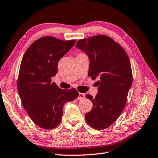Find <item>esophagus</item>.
<instances>
[{"instance_id":"esophagus-1","label":"esophagus","mask_w":158,"mask_h":158,"mask_svg":"<svg viewBox=\"0 0 158 158\" xmlns=\"http://www.w3.org/2000/svg\"><path fill=\"white\" fill-rule=\"evenodd\" d=\"M85 98V94L84 93H79V96L78 98H77V100H82V99H84Z\"/></svg>"}]
</instances>
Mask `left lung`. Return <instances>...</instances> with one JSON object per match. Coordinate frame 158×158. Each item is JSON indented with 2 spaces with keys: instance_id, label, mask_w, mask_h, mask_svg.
I'll return each instance as SVG.
<instances>
[{
  "instance_id": "obj_1",
  "label": "left lung",
  "mask_w": 158,
  "mask_h": 158,
  "mask_svg": "<svg viewBox=\"0 0 158 158\" xmlns=\"http://www.w3.org/2000/svg\"><path fill=\"white\" fill-rule=\"evenodd\" d=\"M76 47L89 58V76L100 79L95 98L85 95L93 102L85 121L94 129H105L116 121L126 105L132 84L129 57L118 43L102 35L79 40Z\"/></svg>"
}]
</instances>
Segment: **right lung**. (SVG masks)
I'll use <instances>...</instances> for the list:
<instances>
[{
	"mask_svg": "<svg viewBox=\"0 0 158 158\" xmlns=\"http://www.w3.org/2000/svg\"><path fill=\"white\" fill-rule=\"evenodd\" d=\"M75 42L51 36L40 37L28 47L21 60L19 95L32 121L43 129L59 125L64 105L79 96L76 89L63 90L51 79L57 73L58 61Z\"/></svg>",
	"mask_w": 158,
	"mask_h": 158,
	"instance_id": "obj_1",
	"label": "right lung"
}]
</instances>
